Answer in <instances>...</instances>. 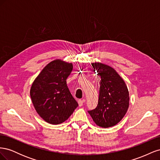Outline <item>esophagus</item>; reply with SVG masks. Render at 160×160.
<instances>
[{"label": "esophagus", "instance_id": "esophagus-1", "mask_svg": "<svg viewBox=\"0 0 160 160\" xmlns=\"http://www.w3.org/2000/svg\"><path fill=\"white\" fill-rule=\"evenodd\" d=\"M83 102H84L83 100H81V99L78 100V104H79V107H81V106H83Z\"/></svg>", "mask_w": 160, "mask_h": 160}]
</instances>
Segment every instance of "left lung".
Instances as JSON below:
<instances>
[{"mask_svg": "<svg viewBox=\"0 0 160 160\" xmlns=\"http://www.w3.org/2000/svg\"><path fill=\"white\" fill-rule=\"evenodd\" d=\"M91 65L101 80L98 106L88 113L99 127L114 126L123 119L128 109V88L122 77L111 67L99 62Z\"/></svg>", "mask_w": 160, "mask_h": 160, "instance_id": "left-lung-1", "label": "left lung"}]
</instances>
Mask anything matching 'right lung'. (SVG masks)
I'll use <instances>...</instances> for the list:
<instances>
[{
    "label": "right lung",
    "mask_w": 160,
    "mask_h": 160,
    "mask_svg": "<svg viewBox=\"0 0 160 160\" xmlns=\"http://www.w3.org/2000/svg\"><path fill=\"white\" fill-rule=\"evenodd\" d=\"M72 63L55 60L34 81L30 95L37 112L46 122L57 125L68 119L78 106L67 85Z\"/></svg>",
    "instance_id": "obj_1"
}]
</instances>
